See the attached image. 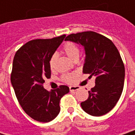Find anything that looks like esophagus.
<instances>
[{
  "label": "esophagus",
  "instance_id": "1",
  "mask_svg": "<svg viewBox=\"0 0 135 135\" xmlns=\"http://www.w3.org/2000/svg\"><path fill=\"white\" fill-rule=\"evenodd\" d=\"M80 88L78 86H70V91H74L78 90Z\"/></svg>",
  "mask_w": 135,
  "mask_h": 135
}]
</instances>
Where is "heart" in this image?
Listing matches in <instances>:
<instances>
[{"instance_id": "1", "label": "heart", "mask_w": 135, "mask_h": 135, "mask_svg": "<svg viewBox=\"0 0 135 135\" xmlns=\"http://www.w3.org/2000/svg\"><path fill=\"white\" fill-rule=\"evenodd\" d=\"M63 50L65 52V53L70 59L73 60L74 61L78 60L80 55V49L78 47L77 45L75 44L72 43V42H68L64 45L63 47ZM57 59L56 55H53L51 59L49 60V67L52 70H53L55 68V61ZM75 74H67L63 76V80L68 83H71L76 78Z\"/></svg>"}]
</instances>
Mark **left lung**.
Wrapping results in <instances>:
<instances>
[{"instance_id": "1", "label": "left lung", "mask_w": 135, "mask_h": 135, "mask_svg": "<svg viewBox=\"0 0 135 135\" xmlns=\"http://www.w3.org/2000/svg\"><path fill=\"white\" fill-rule=\"evenodd\" d=\"M65 40L82 45L86 52L83 74L95 76V86L89 91V98L81 103L88 114L100 117L115 107L122 95L125 67L120 54L110 39L94 31L68 35Z\"/></svg>"}]
</instances>
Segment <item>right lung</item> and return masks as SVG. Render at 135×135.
I'll return each instance as SVG.
<instances>
[{
  "instance_id": "obj_1",
  "label": "right lung",
  "mask_w": 135,
  "mask_h": 135,
  "mask_svg": "<svg viewBox=\"0 0 135 135\" xmlns=\"http://www.w3.org/2000/svg\"><path fill=\"white\" fill-rule=\"evenodd\" d=\"M65 36L30 40L13 59L10 80L16 98L24 111L38 122L54 119L60 112L61 98L70 91L67 86H60L49 91L43 86L51 76L49 60Z\"/></svg>"
}]
</instances>
